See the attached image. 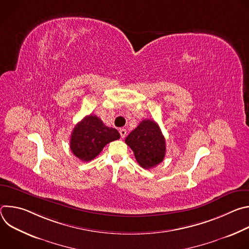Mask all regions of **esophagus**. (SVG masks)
Instances as JSON below:
<instances>
[{"instance_id":"esophagus-1","label":"esophagus","mask_w":249,"mask_h":249,"mask_svg":"<svg viewBox=\"0 0 249 249\" xmlns=\"http://www.w3.org/2000/svg\"><path fill=\"white\" fill-rule=\"evenodd\" d=\"M119 133H120L121 138H122V139H124V138L126 137V135H127V130H126V129H124V128H122V129H120V130H119Z\"/></svg>"}]
</instances>
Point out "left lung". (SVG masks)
<instances>
[{
  "label": "left lung",
  "instance_id": "left-lung-1",
  "mask_svg": "<svg viewBox=\"0 0 249 249\" xmlns=\"http://www.w3.org/2000/svg\"><path fill=\"white\" fill-rule=\"evenodd\" d=\"M138 163L152 168L160 163L165 156V139L160 126L153 120H143L125 139Z\"/></svg>",
  "mask_w": 249,
  "mask_h": 249
}]
</instances>
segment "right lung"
<instances>
[{
    "label": "right lung",
    "mask_w": 249,
    "mask_h": 249,
    "mask_svg": "<svg viewBox=\"0 0 249 249\" xmlns=\"http://www.w3.org/2000/svg\"><path fill=\"white\" fill-rule=\"evenodd\" d=\"M119 138L120 134L115 128L105 126L100 118L90 114L73 129L70 148L78 159L89 161L98 156L106 145Z\"/></svg>",
    "instance_id": "right-lung-1"
}]
</instances>
